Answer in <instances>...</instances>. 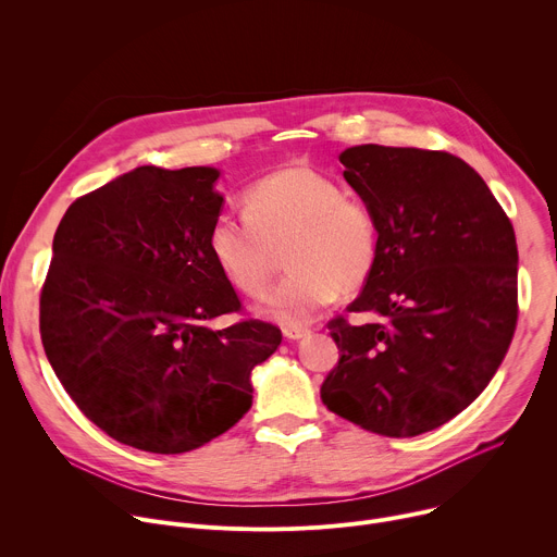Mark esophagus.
Wrapping results in <instances>:
<instances>
[{"mask_svg":"<svg viewBox=\"0 0 557 557\" xmlns=\"http://www.w3.org/2000/svg\"><path fill=\"white\" fill-rule=\"evenodd\" d=\"M308 335H310V331L304 329V326H286V329H284V337L290 339V342L304 339V337H308Z\"/></svg>","mask_w":557,"mask_h":557,"instance_id":"obj_1","label":"esophagus"}]
</instances>
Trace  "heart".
<instances>
[{"instance_id":"obj_1","label":"heart","mask_w":557,"mask_h":557,"mask_svg":"<svg viewBox=\"0 0 557 557\" xmlns=\"http://www.w3.org/2000/svg\"><path fill=\"white\" fill-rule=\"evenodd\" d=\"M220 273L247 297L267 295L284 251L290 273L262 306L282 326L306 324L337 290L359 288L379 253L372 207L310 168H282L245 194V218L220 213L207 235Z\"/></svg>"}]
</instances>
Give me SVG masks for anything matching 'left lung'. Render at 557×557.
<instances>
[{
  "mask_svg": "<svg viewBox=\"0 0 557 557\" xmlns=\"http://www.w3.org/2000/svg\"><path fill=\"white\" fill-rule=\"evenodd\" d=\"M346 183L379 224V253L350 312L329 322L342 357L324 406L392 438L441 428L503 363L518 322L513 226L487 183L458 156L357 145L339 153Z\"/></svg>",
  "mask_w": 557,
  "mask_h": 557,
  "instance_id": "8db88e82",
  "label": "left lung"
}]
</instances>
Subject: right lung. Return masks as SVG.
I'll return each mask as SVG.
<instances>
[{"label":"right lung","mask_w":557,"mask_h":557,"mask_svg":"<svg viewBox=\"0 0 557 557\" xmlns=\"http://www.w3.org/2000/svg\"><path fill=\"white\" fill-rule=\"evenodd\" d=\"M213 168H136L76 198L61 218L39 299L46 357L114 441L183 454L224 434L253 404L251 370L282 344L247 320L207 235L224 198Z\"/></svg>","instance_id":"obj_1"}]
</instances>
